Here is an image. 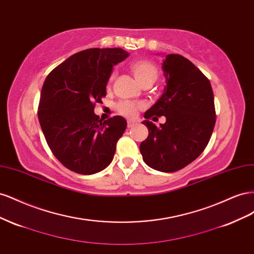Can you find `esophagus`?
<instances>
[{
  "label": "esophagus",
  "mask_w": 254,
  "mask_h": 254,
  "mask_svg": "<svg viewBox=\"0 0 254 254\" xmlns=\"http://www.w3.org/2000/svg\"><path fill=\"white\" fill-rule=\"evenodd\" d=\"M135 125V123L134 122H131V121H128L127 122V126H128V128H131V127H133Z\"/></svg>",
  "instance_id": "obj_1"
}]
</instances>
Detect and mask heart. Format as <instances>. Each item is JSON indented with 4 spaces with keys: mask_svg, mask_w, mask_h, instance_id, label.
<instances>
[{
    "mask_svg": "<svg viewBox=\"0 0 254 254\" xmlns=\"http://www.w3.org/2000/svg\"><path fill=\"white\" fill-rule=\"evenodd\" d=\"M134 78L141 86L146 82H155L158 78V68L147 60H135L129 65ZM113 78V74L110 76L109 82ZM141 108V105L134 104L132 102H120L117 106L118 111L126 118H134L137 110Z\"/></svg>",
    "mask_w": 254,
    "mask_h": 254,
    "instance_id": "1",
    "label": "heart"
}]
</instances>
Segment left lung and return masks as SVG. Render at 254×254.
I'll list each match as a JSON object with an SVG mask.
<instances>
[{"label":"left lung","mask_w":254,"mask_h":254,"mask_svg":"<svg viewBox=\"0 0 254 254\" xmlns=\"http://www.w3.org/2000/svg\"><path fill=\"white\" fill-rule=\"evenodd\" d=\"M162 70L166 86L142 122L148 129L140 144L143 161L153 170L173 173L201 155L215 126L214 95L210 80L190 61L178 54L166 55ZM165 116L157 127L148 120ZM158 119V118H156Z\"/></svg>","instance_id":"1"}]
</instances>
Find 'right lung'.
Instances as JSON below:
<instances>
[{
  "mask_svg": "<svg viewBox=\"0 0 254 254\" xmlns=\"http://www.w3.org/2000/svg\"><path fill=\"white\" fill-rule=\"evenodd\" d=\"M129 56L122 49H89L74 54L48 75L38 119L51 150L68 170L101 172L111 162L127 127L117 115L105 122L94 113L102 103L112 68Z\"/></svg>",
  "mask_w": 254,
  "mask_h": 254,
  "instance_id": "obj_1",
  "label": "right lung"
}]
</instances>
